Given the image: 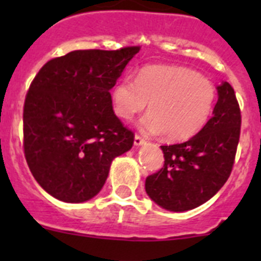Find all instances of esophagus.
<instances>
[{
  "label": "esophagus",
  "instance_id": "esophagus-1",
  "mask_svg": "<svg viewBox=\"0 0 261 261\" xmlns=\"http://www.w3.org/2000/svg\"><path fill=\"white\" fill-rule=\"evenodd\" d=\"M145 142H146V141H145L142 137H140L138 135L135 136V146H141V145H144Z\"/></svg>",
  "mask_w": 261,
  "mask_h": 261
}]
</instances>
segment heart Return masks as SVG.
Segmentation results:
<instances>
[{"label": "heart", "mask_w": 261, "mask_h": 261, "mask_svg": "<svg viewBox=\"0 0 261 261\" xmlns=\"http://www.w3.org/2000/svg\"><path fill=\"white\" fill-rule=\"evenodd\" d=\"M117 117L129 121L147 107L151 112L140 123L147 135H163L184 141L204 128L216 102L213 84L199 73L177 66H144L136 75L124 77L111 93Z\"/></svg>", "instance_id": "obj_1"}]
</instances>
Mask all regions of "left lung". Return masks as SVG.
Listing matches in <instances>:
<instances>
[{
  "label": "left lung",
  "mask_w": 261,
  "mask_h": 261,
  "mask_svg": "<svg viewBox=\"0 0 261 261\" xmlns=\"http://www.w3.org/2000/svg\"><path fill=\"white\" fill-rule=\"evenodd\" d=\"M213 116L183 144L161 146L165 165L146 177L147 196L171 212L195 209L211 200L231 174L241 135V110L229 82L217 86Z\"/></svg>",
  "instance_id": "1"
}]
</instances>
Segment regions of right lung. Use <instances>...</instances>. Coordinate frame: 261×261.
Masks as SVG:
<instances>
[{"instance_id":"add662e5","label":"right lung","mask_w":261,"mask_h":261,"mask_svg":"<svg viewBox=\"0 0 261 261\" xmlns=\"http://www.w3.org/2000/svg\"><path fill=\"white\" fill-rule=\"evenodd\" d=\"M138 50H73L48 61L32 81L23 108L24 156L55 199H93L112 161L130 150L135 136L115 115L110 90Z\"/></svg>"}]
</instances>
